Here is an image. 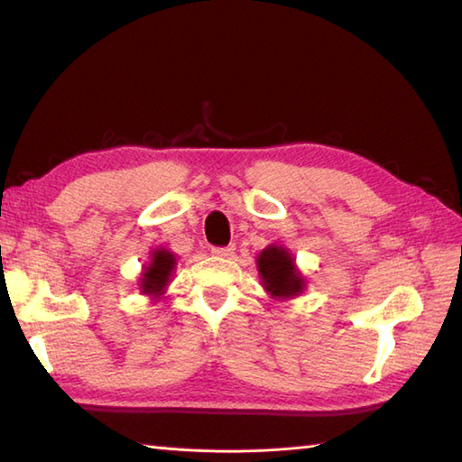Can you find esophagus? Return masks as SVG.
<instances>
[{
  "mask_svg": "<svg viewBox=\"0 0 462 462\" xmlns=\"http://www.w3.org/2000/svg\"><path fill=\"white\" fill-rule=\"evenodd\" d=\"M234 250H236L234 246H220V248H212V254L218 258H232Z\"/></svg>",
  "mask_w": 462,
  "mask_h": 462,
  "instance_id": "esophagus-1",
  "label": "esophagus"
}]
</instances>
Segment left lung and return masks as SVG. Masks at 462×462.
<instances>
[{
    "label": "left lung",
    "instance_id": "1",
    "mask_svg": "<svg viewBox=\"0 0 462 462\" xmlns=\"http://www.w3.org/2000/svg\"><path fill=\"white\" fill-rule=\"evenodd\" d=\"M262 286L272 298H296L306 288V280L296 268L291 254L282 246H268L260 252L256 260Z\"/></svg>",
    "mask_w": 462,
    "mask_h": 462
}]
</instances>
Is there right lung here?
Wrapping results in <instances>:
<instances>
[{
	"mask_svg": "<svg viewBox=\"0 0 462 462\" xmlns=\"http://www.w3.org/2000/svg\"><path fill=\"white\" fill-rule=\"evenodd\" d=\"M176 266V256L166 248H156L151 254V262L146 263L141 278V293L151 296L152 300H159L169 282L172 278V272Z\"/></svg>",
	"mask_w": 462,
	"mask_h": 462,
	"instance_id": "obj_1",
	"label": "right lung"
}]
</instances>
